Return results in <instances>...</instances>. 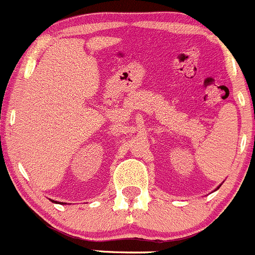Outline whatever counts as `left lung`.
<instances>
[{
	"mask_svg": "<svg viewBox=\"0 0 255 255\" xmlns=\"http://www.w3.org/2000/svg\"><path fill=\"white\" fill-rule=\"evenodd\" d=\"M219 186H221V185H219ZM219 186H218V187H217V188H216V190H214V191H217V190H218V188H219Z\"/></svg>",
	"mask_w": 255,
	"mask_h": 255,
	"instance_id": "8db88e82",
	"label": "left lung"
}]
</instances>
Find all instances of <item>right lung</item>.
Here are the masks:
<instances>
[{"label":"right lung","instance_id":"right-lung-1","mask_svg":"<svg viewBox=\"0 0 255 255\" xmlns=\"http://www.w3.org/2000/svg\"><path fill=\"white\" fill-rule=\"evenodd\" d=\"M50 201H52V202H54V203H59V202H57V201H53V200H50ZM60 203H62V205H63V202H60Z\"/></svg>","mask_w":255,"mask_h":255}]
</instances>
